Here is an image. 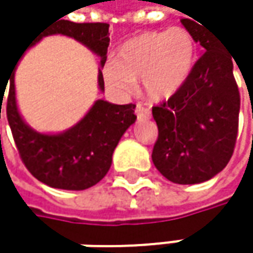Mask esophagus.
Here are the masks:
<instances>
[{
	"label": "esophagus",
	"instance_id": "obj_1",
	"mask_svg": "<svg viewBox=\"0 0 253 253\" xmlns=\"http://www.w3.org/2000/svg\"><path fill=\"white\" fill-rule=\"evenodd\" d=\"M134 114L137 116V119H139V120L151 119V110H149V108H146V107H143V105H140V104H137V105H136V108H134Z\"/></svg>",
	"mask_w": 253,
	"mask_h": 253
}]
</instances>
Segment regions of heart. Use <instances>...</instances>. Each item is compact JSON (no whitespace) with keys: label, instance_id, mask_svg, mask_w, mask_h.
<instances>
[{"label":"heart","instance_id":"obj_1","mask_svg":"<svg viewBox=\"0 0 253 253\" xmlns=\"http://www.w3.org/2000/svg\"><path fill=\"white\" fill-rule=\"evenodd\" d=\"M196 63V42L181 27L146 32L127 39L114 63L104 67V80L116 92L127 93L134 80H142L152 99H169L187 82Z\"/></svg>","mask_w":253,"mask_h":253}]
</instances>
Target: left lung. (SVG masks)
Listing matches in <instances>:
<instances>
[{"label":"left lung","mask_w":253,"mask_h":253,"mask_svg":"<svg viewBox=\"0 0 253 253\" xmlns=\"http://www.w3.org/2000/svg\"><path fill=\"white\" fill-rule=\"evenodd\" d=\"M204 48L187 82L152 107L158 126L152 161L177 184H196L218 174L228 164L237 137L240 95L233 76L231 54L202 23L181 20Z\"/></svg>","instance_id":"left-lung-1"}]
</instances>
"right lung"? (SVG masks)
<instances>
[{"mask_svg":"<svg viewBox=\"0 0 253 253\" xmlns=\"http://www.w3.org/2000/svg\"><path fill=\"white\" fill-rule=\"evenodd\" d=\"M108 27L110 25L107 23H73L69 20H60L55 25L43 29L32 45L48 35H66L75 38L95 52L101 58V67H104L110 45ZM16 66L17 63L14 67ZM8 79L7 120L20 158L30 174L46 186L64 190H84L101 181L111 167L113 152L119 140L136 122V105H116L98 99L87 114L69 130L57 134L39 133L27 126L19 113L14 72H11ZM7 84L2 87L0 86L1 105ZM98 86L104 90L101 69L98 72Z\"/></svg>","mask_w":253,"mask_h":253,"instance_id":"obj_1","label":"right lung"}]
</instances>
